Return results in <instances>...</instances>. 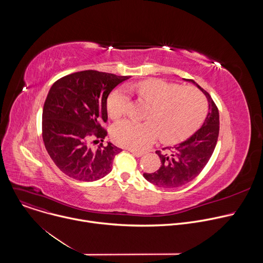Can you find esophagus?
<instances>
[{
	"label": "esophagus",
	"instance_id": "34e87169",
	"mask_svg": "<svg viewBox=\"0 0 263 263\" xmlns=\"http://www.w3.org/2000/svg\"><path fill=\"white\" fill-rule=\"evenodd\" d=\"M129 151H130L133 155H135L136 157H141V156L143 155V153H142V152H140V151H136V149H133V148H129Z\"/></svg>",
	"mask_w": 263,
	"mask_h": 263
}]
</instances>
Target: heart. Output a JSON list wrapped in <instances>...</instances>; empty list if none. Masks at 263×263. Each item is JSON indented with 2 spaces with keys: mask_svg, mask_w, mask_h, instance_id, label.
I'll use <instances>...</instances> for the list:
<instances>
[{
  "mask_svg": "<svg viewBox=\"0 0 263 263\" xmlns=\"http://www.w3.org/2000/svg\"><path fill=\"white\" fill-rule=\"evenodd\" d=\"M129 89L151 104L145 122L124 120L114 128L118 143L143 149L158 136L164 142H177L191 135L207 112L204 95L195 87H181L161 79H148L130 84ZM128 90L121 86L111 92L107 109L111 118L119 119L127 111Z\"/></svg>",
  "mask_w": 263,
  "mask_h": 263,
  "instance_id": "obj_1",
  "label": "heart"
}]
</instances>
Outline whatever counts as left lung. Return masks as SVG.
<instances>
[{
    "label": "left lung",
    "instance_id": "1",
    "mask_svg": "<svg viewBox=\"0 0 263 263\" xmlns=\"http://www.w3.org/2000/svg\"><path fill=\"white\" fill-rule=\"evenodd\" d=\"M194 83L207 98L208 115L202 127L190 138L173 146L156 151L161 164L154 173H144L146 181L162 189H174L194 180L209 161L218 137V109L210 95L194 80L184 79Z\"/></svg>",
    "mask_w": 263,
    "mask_h": 263
}]
</instances>
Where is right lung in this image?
<instances>
[{
    "label": "right lung",
    "mask_w": 263,
    "mask_h": 263,
    "mask_svg": "<svg viewBox=\"0 0 263 263\" xmlns=\"http://www.w3.org/2000/svg\"><path fill=\"white\" fill-rule=\"evenodd\" d=\"M129 76L98 70L73 72L51 87L43 110V139L47 151L66 176L92 182L111 172L122 148L103 144L107 131V98ZM102 142L95 148L91 144Z\"/></svg>",
    "instance_id": "obj_1"
}]
</instances>
